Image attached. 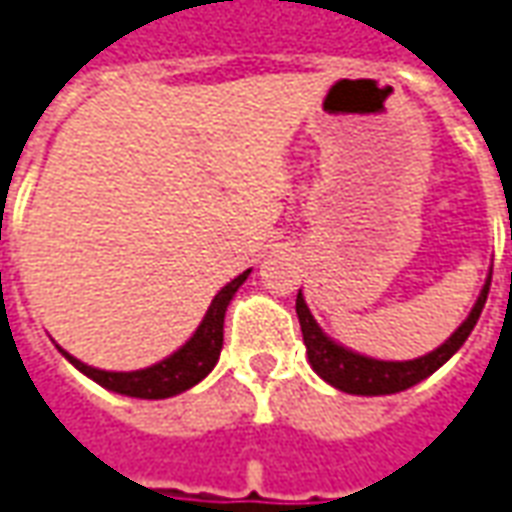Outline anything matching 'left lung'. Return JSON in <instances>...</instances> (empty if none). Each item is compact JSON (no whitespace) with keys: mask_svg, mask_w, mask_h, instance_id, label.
I'll use <instances>...</instances> for the list:
<instances>
[{"mask_svg":"<svg viewBox=\"0 0 512 512\" xmlns=\"http://www.w3.org/2000/svg\"><path fill=\"white\" fill-rule=\"evenodd\" d=\"M488 291L490 280L482 288V294H479V300L471 308L468 319L451 333V339H446L437 350H431V353L420 358H412V361H378V358L358 356V353L347 350L342 344L330 342L328 336L314 322V316L308 311L302 294H297V316H300L308 361H311L316 375L325 378L330 387L350 392V395H392V392H403V389L420 384L423 378H429L434 370H440L448 358L460 350L465 339L471 336V330H474L482 308H485Z\"/></svg>","mask_w":512,"mask_h":512,"instance_id":"1","label":"left lung"}]
</instances>
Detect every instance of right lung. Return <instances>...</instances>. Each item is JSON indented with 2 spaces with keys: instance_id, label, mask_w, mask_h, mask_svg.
I'll use <instances>...</instances> for the list:
<instances>
[{
  "instance_id": "right-lung-1",
  "label": "right lung",
  "mask_w": 512,
  "mask_h": 512,
  "mask_svg": "<svg viewBox=\"0 0 512 512\" xmlns=\"http://www.w3.org/2000/svg\"><path fill=\"white\" fill-rule=\"evenodd\" d=\"M249 277V269L238 274L232 283H227L212 300L210 311L201 319L198 330L190 336V342L179 347L173 356L159 361L148 370H137V373H106V370H95L89 364H83L78 358L64 353L83 375H89L100 387L120 392V395H131V398H148V401H159V398H170L179 395L184 389L196 387L204 375L215 367V361L221 356L224 347V314H227L229 300L235 297V291L241 288L243 280Z\"/></svg>"
}]
</instances>
